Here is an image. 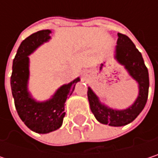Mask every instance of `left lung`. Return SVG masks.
Returning a JSON list of instances; mask_svg holds the SVG:
<instances>
[{
	"instance_id": "8db88e82",
	"label": "left lung",
	"mask_w": 158,
	"mask_h": 158,
	"mask_svg": "<svg viewBox=\"0 0 158 158\" xmlns=\"http://www.w3.org/2000/svg\"><path fill=\"white\" fill-rule=\"evenodd\" d=\"M115 53L116 59L138 82L139 95L136 101L126 110H113L102 104L90 88L88 89V99L90 110L100 123L110 126H123L132 123L144 108L148 97L149 76L141 53L127 35L118 33Z\"/></svg>"
}]
</instances>
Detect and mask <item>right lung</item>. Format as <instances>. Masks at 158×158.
I'll return each mask as SVG.
<instances>
[{"label": "right lung", "instance_id": "1", "mask_svg": "<svg viewBox=\"0 0 158 158\" xmlns=\"http://www.w3.org/2000/svg\"><path fill=\"white\" fill-rule=\"evenodd\" d=\"M50 30L38 31L25 38L17 50L13 62L11 88L17 113L24 124L38 134H48L58 129L65 117V102L71 95L79 78L61 86L52 99L44 102L35 101L27 90L29 57L40 45L49 40Z\"/></svg>", "mask_w": 158, "mask_h": 158}]
</instances>
